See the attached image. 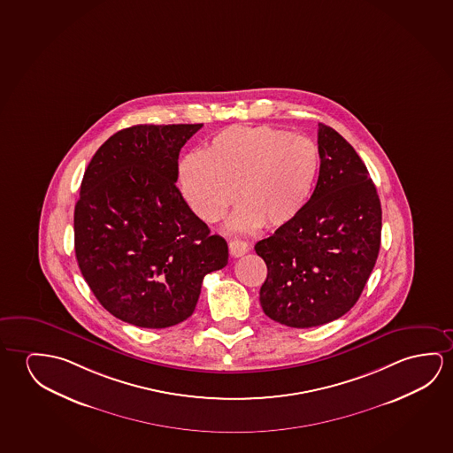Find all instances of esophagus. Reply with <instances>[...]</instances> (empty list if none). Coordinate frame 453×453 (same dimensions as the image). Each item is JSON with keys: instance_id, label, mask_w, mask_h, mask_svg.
<instances>
[{"instance_id": "obj_1", "label": "esophagus", "mask_w": 453, "mask_h": 453, "mask_svg": "<svg viewBox=\"0 0 453 453\" xmlns=\"http://www.w3.org/2000/svg\"><path fill=\"white\" fill-rule=\"evenodd\" d=\"M248 243H244L242 240H230L229 242V252L232 257H242L243 254L248 252Z\"/></svg>"}]
</instances>
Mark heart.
<instances>
[{
    "label": "heart",
    "instance_id": "1",
    "mask_svg": "<svg viewBox=\"0 0 453 453\" xmlns=\"http://www.w3.org/2000/svg\"><path fill=\"white\" fill-rule=\"evenodd\" d=\"M312 141L274 127H229L202 155L180 165L181 193L196 215L213 223L237 199L234 229L282 227L304 211L320 175Z\"/></svg>",
    "mask_w": 453,
    "mask_h": 453
}]
</instances>
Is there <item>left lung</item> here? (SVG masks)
I'll use <instances>...</instances> for the list:
<instances>
[{"label": "left lung", "mask_w": 453, "mask_h": 453, "mask_svg": "<svg viewBox=\"0 0 453 453\" xmlns=\"http://www.w3.org/2000/svg\"><path fill=\"white\" fill-rule=\"evenodd\" d=\"M320 175L306 209L256 244L265 315L290 327L337 320L359 300L381 243V203L349 141L319 124Z\"/></svg>", "instance_id": "obj_1"}]
</instances>
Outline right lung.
Instances as JSON below:
<instances>
[{"mask_svg": "<svg viewBox=\"0 0 453 453\" xmlns=\"http://www.w3.org/2000/svg\"><path fill=\"white\" fill-rule=\"evenodd\" d=\"M202 124L133 126L104 141L75 205V256L98 303L140 327L174 326L195 312L205 274L229 250L189 209L179 153Z\"/></svg>", "mask_w": 453, "mask_h": 453, "instance_id": "add662e5", "label": "right lung"}]
</instances>
